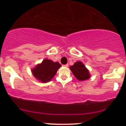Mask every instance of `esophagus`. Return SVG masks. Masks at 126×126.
<instances>
[{"label": "esophagus", "instance_id": "esophagus-1", "mask_svg": "<svg viewBox=\"0 0 126 126\" xmlns=\"http://www.w3.org/2000/svg\"><path fill=\"white\" fill-rule=\"evenodd\" d=\"M68 66H69V64H64V65H63V66H64V67H68Z\"/></svg>", "mask_w": 126, "mask_h": 126}]
</instances>
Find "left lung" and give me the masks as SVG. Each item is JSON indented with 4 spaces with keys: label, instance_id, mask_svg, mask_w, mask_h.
<instances>
[{
    "label": "left lung",
    "instance_id": "obj_1",
    "mask_svg": "<svg viewBox=\"0 0 126 126\" xmlns=\"http://www.w3.org/2000/svg\"><path fill=\"white\" fill-rule=\"evenodd\" d=\"M70 69L75 77L80 81L85 80L90 77V73L84 64L81 62H77L70 66Z\"/></svg>",
    "mask_w": 126,
    "mask_h": 126
}]
</instances>
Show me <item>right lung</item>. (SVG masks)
<instances>
[{"label": "right lung", "mask_w": 126, "mask_h": 126, "mask_svg": "<svg viewBox=\"0 0 126 126\" xmlns=\"http://www.w3.org/2000/svg\"><path fill=\"white\" fill-rule=\"evenodd\" d=\"M60 67L61 64L58 62H53L50 60L45 59L33 68L32 72L34 77L41 82H47L54 77Z\"/></svg>", "instance_id": "1"}]
</instances>
